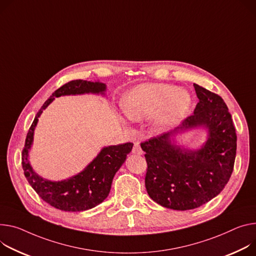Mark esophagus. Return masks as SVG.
Segmentation results:
<instances>
[{
    "mask_svg": "<svg viewBox=\"0 0 256 256\" xmlns=\"http://www.w3.org/2000/svg\"><path fill=\"white\" fill-rule=\"evenodd\" d=\"M132 153L138 154V155H142V154H143V150H142L140 144H138V143H134V147H132Z\"/></svg>",
    "mask_w": 256,
    "mask_h": 256,
    "instance_id": "1",
    "label": "esophagus"
}]
</instances>
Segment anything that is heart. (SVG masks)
Here are the masks:
<instances>
[{
	"mask_svg": "<svg viewBox=\"0 0 256 256\" xmlns=\"http://www.w3.org/2000/svg\"><path fill=\"white\" fill-rule=\"evenodd\" d=\"M192 98L186 90L168 84H143L124 96L122 110L132 120L140 122L154 115L152 126L161 132L176 126L188 113Z\"/></svg>",
	"mask_w": 256,
	"mask_h": 256,
	"instance_id": "1",
	"label": "heart"
}]
</instances>
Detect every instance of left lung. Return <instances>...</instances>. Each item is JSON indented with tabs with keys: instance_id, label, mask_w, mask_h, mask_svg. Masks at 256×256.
I'll return each mask as SVG.
<instances>
[{
	"instance_id": "left-lung-1",
	"label": "left lung",
	"mask_w": 256,
	"mask_h": 256,
	"mask_svg": "<svg viewBox=\"0 0 256 256\" xmlns=\"http://www.w3.org/2000/svg\"><path fill=\"white\" fill-rule=\"evenodd\" d=\"M199 102L194 114L172 132L141 143L147 161L145 186L150 198L174 210L197 208L216 197L234 170L237 134L220 96L194 84ZM208 132L200 150L171 143V136L195 127Z\"/></svg>"
}]
</instances>
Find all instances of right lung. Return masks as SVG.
<instances>
[{"instance_id":"right-lung-1","label":"right lung","mask_w":256,"mask_h":256,"mask_svg":"<svg viewBox=\"0 0 256 256\" xmlns=\"http://www.w3.org/2000/svg\"><path fill=\"white\" fill-rule=\"evenodd\" d=\"M106 84L84 80H72L56 90L36 113L30 128L22 150V168L24 176L38 195L51 206L64 212H84L102 203L109 195L112 180L124 164L134 144L126 143L104 147L90 164L80 174L64 180L52 182L42 178L32 168L28 155L34 141V132L42 111L55 98L66 95H105Z\"/></svg>"}]
</instances>
